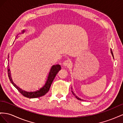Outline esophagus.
Here are the masks:
<instances>
[{
  "mask_svg": "<svg viewBox=\"0 0 123 123\" xmlns=\"http://www.w3.org/2000/svg\"><path fill=\"white\" fill-rule=\"evenodd\" d=\"M71 64V61L69 60H65L63 63V65L64 66H69Z\"/></svg>",
  "mask_w": 123,
  "mask_h": 123,
  "instance_id": "1",
  "label": "esophagus"
}]
</instances>
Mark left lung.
I'll list each match as a JSON object with an SVG mask.
<instances>
[{
	"label": "left lung",
	"mask_w": 123,
	"mask_h": 123,
	"mask_svg": "<svg viewBox=\"0 0 123 123\" xmlns=\"http://www.w3.org/2000/svg\"><path fill=\"white\" fill-rule=\"evenodd\" d=\"M110 51H111V54H112V57H113V59H114V57H113V52H112V50L111 49L110 50ZM72 93H73V94L75 96V97L77 99H78V100H83V99H80L79 97H78V96H77V95H75V94L74 93V92L72 90Z\"/></svg>",
	"instance_id": "1"
}]
</instances>
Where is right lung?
<instances>
[{"label":"right lung","mask_w":123,"mask_h":123,"mask_svg":"<svg viewBox=\"0 0 123 123\" xmlns=\"http://www.w3.org/2000/svg\"><path fill=\"white\" fill-rule=\"evenodd\" d=\"M24 32H25V30H23L22 31H21V33H19L17 35L15 38H16V37L18 36L19 34L23 33ZM9 55H8V61H9ZM8 77L10 79V81H11L12 85L14 86V87H15V88H16V89H17V90H18L23 96L27 98H34L40 97L46 94L48 92L49 90L51 83L52 81H53V80L55 78V77L56 75L57 74L58 72L60 71V70L61 69V66L59 64L52 65L50 69L46 81L45 82V83L44 84V86L42 87H41L40 89H38V90H37L36 91H33V92H27V91H24L22 89H21L20 87H19L18 86H17L14 83L11 77V71H10L9 65H8Z\"/></svg>","instance_id":"right-lung-1"}]
</instances>
